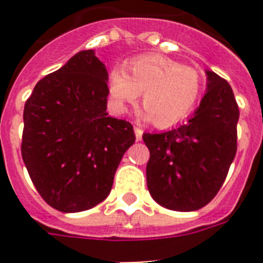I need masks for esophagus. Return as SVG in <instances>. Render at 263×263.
Here are the masks:
<instances>
[{
  "label": "esophagus",
  "mask_w": 263,
  "mask_h": 263,
  "mask_svg": "<svg viewBox=\"0 0 263 263\" xmlns=\"http://www.w3.org/2000/svg\"><path fill=\"white\" fill-rule=\"evenodd\" d=\"M134 131H135V135H136V140L139 142V140H142V135H143V129L140 127H138V125H135L134 127Z\"/></svg>",
  "instance_id": "1"
}]
</instances>
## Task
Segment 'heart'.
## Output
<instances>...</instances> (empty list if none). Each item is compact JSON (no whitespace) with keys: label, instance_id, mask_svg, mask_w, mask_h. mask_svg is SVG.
Masks as SVG:
<instances>
[{"label":"heart","instance_id":"1","mask_svg":"<svg viewBox=\"0 0 263 263\" xmlns=\"http://www.w3.org/2000/svg\"><path fill=\"white\" fill-rule=\"evenodd\" d=\"M124 68L109 72L107 88L111 106L124 113L143 92L146 119H154L158 127H171L187 117L200 98L202 80L191 67L160 54L138 57Z\"/></svg>","mask_w":263,"mask_h":263}]
</instances>
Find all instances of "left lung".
<instances>
[{
	"instance_id": "left-lung-1",
	"label": "left lung",
	"mask_w": 263,
	"mask_h": 263,
	"mask_svg": "<svg viewBox=\"0 0 263 263\" xmlns=\"http://www.w3.org/2000/svg\"><path fill=\"white\" fill-rule=\"evenodd\" d=\"M206 73V92L183 125L143 134L153 199L175 212H195L217 195L236 154L239 107L229 83Z\"/></svg>"
}]
</instances>
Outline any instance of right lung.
Masks as SVG:
<instances>
[{
  "mask_svg": "<svg viewBox=\"0 0 263 263\" xmlns=\"http://www.w3.org/2000/svg\"><path fill=\"white\" fill-rule=\"evenodd\" d=\"M106 67L82 50L35 86L24 106L22 156L45 202L63 213L84 212L110 194L134 128L106 111Z\"/></svg>",
  "mask_w": 263,
  "mask_h": 263,
  "instance_id": "obj_1",
  "label": "right lung"
}]
</instances>
